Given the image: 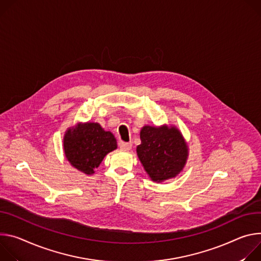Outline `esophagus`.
Returning a JSON list of instances; mask_svg holds the SVG:
<instances>
[{
    "instance_id": "esophagus-1",
    "label": "esophagus",
    "mask_w": 261,
    "mask_h": 261,
    "mask_svg": "<svg viewBox=\"0 0 261 261\" xmlns=\"http://www.w3.org/2000/svg\"><path fill=\"white\" fill-rule=\"evenodd\" d=\"M118 145H119V147H120V149H122V150H125V151H127V150H129L130 148H132V143H124V142H122V141H120L119 143H118Z\"/></svg>"
}]
</instances>
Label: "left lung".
<instances>
[{
	"label": "left lung",
	"mask_w": 261,
	"mask_h": 261,
	"mask_svg": "<svg viewBox=\"0 0 261 261\" xmlns=\"http://www.w3.org/2000/svg\"><path fill=\"white\" fill-rule=\"evenodd\" d=\"M140 139L137 155L152 181L163 182L180 174L189 158V146L175 125H144Z\"/></svg>",
	"instance_id": "left-lung-1"
}]
</instances>
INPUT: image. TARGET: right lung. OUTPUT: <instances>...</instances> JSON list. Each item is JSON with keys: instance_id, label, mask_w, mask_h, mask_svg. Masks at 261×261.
Listing matches in <instances>:
<instances>
[{"instance_id": "1", "label": "right lung", "mask_w": 261, "mask_h": 261, "mask_svg": "<svg viewBox=\"0 0 261 261\" xmlns=\"http://www.w3.org/2000/svg\"><path fill=\"white\" fill-rule=\"evenodd\" d=\"M117 149V141L97 122H79L66 129L63 150L68 163L84 173L92 175L105 156Z\"/></svg>"}]
</instances>
